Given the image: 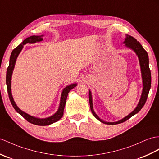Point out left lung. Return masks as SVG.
<instances>
[{"label": "left lung", "mask_w": 159, "mask_h": 159, "mask_svg": "<svg viewBox=\"0 0 159 159\" xmlns=\"http://www.w3.org/2000/svg\"><path fill=\"white\" fill-rule=\"evenodd\" d=\"M124 44H125V45L127 46H128L129 48L134 50V52L136 53V55L138 57L139 61H140V67H141L142 76V80H143V86H144V88H143L142 94L141 96L140 102H139L137 107L135 108L134 111L133 112H131L129 115H127V117L123 118V119L120 120L119 121L113 122V123L104 121L103 120L100 119L98 117V115L94 113V109H93V106H92L91 92L89 90V93H88L89 102H90V109L93 115H94L98 120H99L100 121H101L102 123H105V124H107V125H116V124H119V123H121L123 122L127 121V119H129L135 114L138 113V112L142 109V107H144V105L146 102V100H147V98H148L149 90L151 86V73L149 68V59H148V53H147L146 50L143 48L142 46L140 44V42L137 41V40L135 39L134 37L131 36H127L124 41Z\"/></svg>", "instance_id": "1"}]
</instances>
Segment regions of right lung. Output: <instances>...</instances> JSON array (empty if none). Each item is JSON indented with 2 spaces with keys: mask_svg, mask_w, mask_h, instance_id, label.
I'll return each mask as SVG.
<instances>
[{
  "mask_svg": "<svg viewBox=\"0 0 159 159\" xmlns=\"http://www.w3.org/2000/svg\"><path fill=\"white\" fill-rule=\"evenodd\" d=\"M42 36H32L27 38L26 39H25L21 42V44H19L18 46H17L16 48L13 50V51H12V52H11V55L10 57L9 65L7 70L6 83H7V92H8L10 101L11 102V104H12L13 108L15 109V110L18 113L20 114L28 122L32 123V124H34V125L43 126V125H48L52 124V123H53L57 122L59 121L60 119H61L62 117H63V111H64L65 103H66V100L67 98L68 93L71 90V89L77 86V84H73L71 85H69V86L64 88V90H63V92H62V94H61V102H60V106H59V109H58L57 112L55 114H54L52 116H51V117H50L45 118V119L36 118V117H32V116H30L28 114L24 113V112H23L21 110L19 109L17 107L16 104H15V102H14L12 94H11V75H12L13 70L14 67H15V61H16V59L19 55V54L21 52V50H22L23 47H24V44H25L27 43L33 44L36 42H40L43 40V38H42Z\"/></svg>",
  "mask_w": 159,
  "mask_h": 159,
  "instance_id": "1",
  "label": "right lung"
}]
</instances>
